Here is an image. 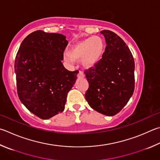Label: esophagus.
Masks as SVG:
<instances>
[{
    "label": "esophagus",
    "mask_w": 160,
    "mask_h": 160,
    "mask_svg": "<svg viewBox=\"0 0 160 160\" xmlns=\"http://www.w3.org/2000/svg\"><path fill=\"white\" fill-rule=\"evenodd\" d=\"M78 78H85V74H84V72L82 71H79L78 74Z\"/></svg>",
    "instance_id": "1"
}]
</instances>
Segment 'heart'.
Instances as JSON below:
<instances>
[{"instance_id":"obj_1","label":"heart","mask_w":160,"mask_h":160,"mask_svg":"<svg viewBox=\"0 0 160 160\" xmlns=\"http://www.w3.org/2000/svg\"><path fill=\"white\" fill-rule=\"evenodd\" d=\"M105 50V43L99 36L88 38L74 43L63 55V59L68 63L81 59L85 68H92L101 60Z\"/></svg>"}]
</instances>
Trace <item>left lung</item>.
Instances as JSON below:
<instances>
[{"instance_id":"obj_1","label":"left lung","mask_w":160,"mask_h":160,"mask_svg":"<svg viewBox=\"0 0 160 160\" xmlns=\"http://www.w3.org/2000/svg\"><path fill=\"white\" fill-rule=\"evenodd\" d=\"M101 33L107 46L102 59L85 71L89 82L85 98L97 112L113 116L124 108L134 91V60L120 36L108 30Z\"/></svg>"}]
</instances>
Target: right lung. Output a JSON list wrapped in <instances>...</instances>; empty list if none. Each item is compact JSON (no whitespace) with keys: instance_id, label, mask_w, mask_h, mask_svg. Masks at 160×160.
<instances>
[{"instance_id":"obj_1","label":"right lung","mask_w":160,"mask_h":160,"mask_svg":"<svg viewBox=\"0 0 160 160\" xmlns=\"http://www.w3.org/2000/svg\"><path fill=\"white\" fill-rule=\"evenodd\" d=\"M68 40L62 34L34 31L17 52L14 71L17 94L28 110L42 120L62 112L78 71H69L62 61Z\"/></svg>"}]
</instances>
